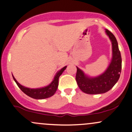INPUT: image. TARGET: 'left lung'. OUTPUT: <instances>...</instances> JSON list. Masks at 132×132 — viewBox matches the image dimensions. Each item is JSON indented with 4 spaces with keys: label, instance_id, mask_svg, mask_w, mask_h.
<instances>
[{
    "label": "left lung",
    "instance_id": "obj_1",
    "mask_svg": "<svg viewBox=\"0 0 132 132\" xmlns=\"http://www.w3.org/2000/svg\"><path fill=\"white\" fill-rule=\"evenodd\" d=\"M105 32L110 39L112 45V59L108 68L102 75L95 78H88L81 69L77 67L76 76L78 85L84 93L99 94L109 91L114 86L120 78L122 69V57L118 43L113 33L109 30Z\"/></svg>",
    "mask_w": 132,
    "mask_h": 132
}]
</instances>
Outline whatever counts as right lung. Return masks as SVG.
Listing matches in <instances>:
<instances>
[{"instance_id": "obj_1", "label": "right lung", "mask_w": 132, "mask_h": 132, "mask_svg": "<svg viewBox=\"0 0 132 132\" xmlns=\"http://www.w3.org/2000/svg\"><path fill=\"white\" fill-rule=\"evenodd\" d=\"M67 66H64L60 71H59L54 77L53 81L51 82L50 84L46 86L45 87L38 89H30L28 87H25L20 84L16 80L13 76V79L15 81L16 84L19 86L20 89L25 94L30 97L33 98L35 99H46V98L50 97L54 94L56 91L57 86H58V80L60 76L62 75L63 72L65 70Z\"/></svg>"}]
</instances>
